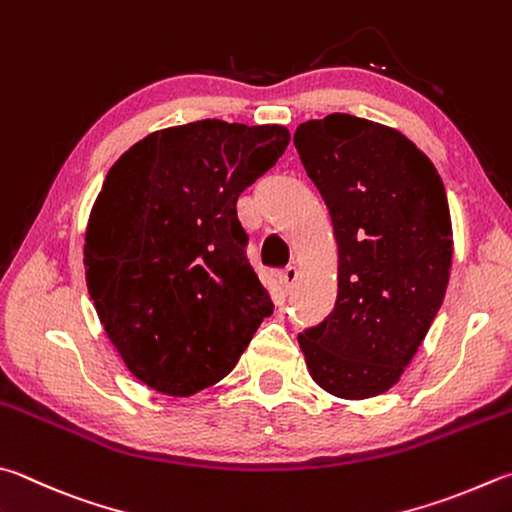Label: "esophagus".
<instances>
[{
  "instance_id": "34e87169",
  "label": "esophagus",
  "mask_w": 512,
  "mask_h": 512,
  "mask_svg": "<svg viewBox=\"0 0 512 512\" xmlns=\"http://www.w3.org/2000/svg\"><path fill=\"white\" fill-rule=\"evenodd\" d=\"M295 280H297V268H295V266H286L284 271H282V275H280L282 291H284V293L291 291L293 284H295Z\"/></svg>"
}]
</instances>
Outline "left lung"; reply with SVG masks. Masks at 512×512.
<instances>
[{
	"label": "left lung",
	"mask_w": 512,
	"mask_h": 512,
	"mask_svg": "<svg viewBox=\"0 0 512 512\" xmlns=\"http://www.w3.org/2000/svg\"><path fill=\"white\" fill-rule=\"evenodd\" d=\"M293 143L338 244L336 304L297 342L324 392L362 401L398 383L441 309L452 266L448 197L410 138L374 120H306Z\"/></svg>",
	"instance_id": "8db88e82"
}]
</instances>
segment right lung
<instances>
[{
    "label": "right lung",
    "instance_id": "right-lung-1",
    "mask_svg": "<svg viewBox=\"0 0 512 512\" xmlns=\"http://www.w3.org/2000/svg\"><path fill=\"white\" fill-rule=\"evenodd\" d=\"M288 141L282 125L206 118L145 136L107 172L85 235L87 288L111 345L156 392L219 383L273 313L237 199Z\"/></svg>",
    "mask_w": 512,
    "mask_h": 512
}]
</instances>
